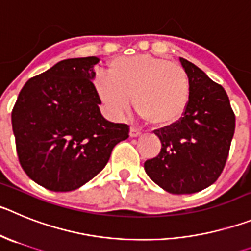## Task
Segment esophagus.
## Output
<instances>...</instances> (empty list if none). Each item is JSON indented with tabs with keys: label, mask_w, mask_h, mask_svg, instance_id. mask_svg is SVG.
Wrapping results in <instances>:
<instances>
[{
	"label": "esophagus",
	"mask_w": 251,
	"mask_h": 251,
	"mask_svg": "<svg viewBox=\"0 0 251 251\" xmlns=\"http://www.w3.org/2000/svg\"><path fill=\"white\" fill-rule=\"evenodd\" d=\"M140 134H141V131H140L139 128H136V127L130 128V136L131 137H136V136H139Z\"/></svg>",
	"instance_id": "obj_1"
}]
</instances>
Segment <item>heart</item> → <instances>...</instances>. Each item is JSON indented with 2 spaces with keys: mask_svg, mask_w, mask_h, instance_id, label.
Returning <instances> with one entry per match:
<instances>
[{
  "mask_svg": "<svg viewBox=\"0 0 251 251\" xmlns=\"http://www.w3.org/2000/svg\"><path fill=\"white\" fill-rule=\"evenodd\" d=\"M95 90L112 117L124 116L132 98L137 114L157 127L177 123L190 99V81L184 67L146 53L114 58L107 76L96 77Z\"/></svg>",
  "mask_w": 251,
  "mask_h": 251,
  "instance_id": "b5f03b06",
  "label": "heart"
}]
</instances>
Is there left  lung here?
<instances>
[{
    "mask_svg": "<svg viewBox=\"0 0 251 251\" xmlns=\"http://www.w3.org/2000/svg\"><path fill=\"white\" fill-rule=\"evenodd\" d=\"M190 81L184 116L174 125L155 130L161 150L144 164L155 184L170 194H194L218 180L229 155L235 115L224 87L202 70L180 57Z\"/></svg>",
    "mask_w": 251,
    "mask_h": 251,
    "instance_id": "8db88e82",
    "label": "left lung"
}]
</instances>
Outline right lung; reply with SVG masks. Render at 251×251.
Returning <instances> with one entry per match:
<instances>
[{
  "instance_id": "obj_1",
  "label": "right lung",
  "mask_w": 251,
  "mask_h": 251,
  "mask_svg": "<svg viewBox=\"0 0 251 251\" xmlns=\"http://www.w3.org/2000/svg\"><path fill=\"white\" fill-rule=\"evenodd\" d=\"M100 58H67L30 78L13 106L12 130L27 176L51 191H71L106 166L128 125L101 115L92 80Z\"/></svg>"
}]
</instances>
